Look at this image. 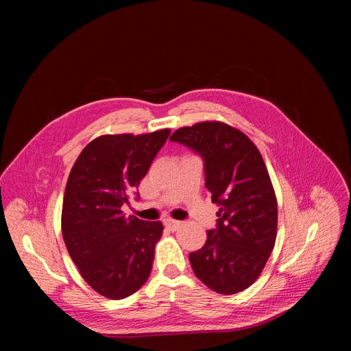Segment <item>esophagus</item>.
Returning <instances> with one entry per match:
<instances>
[{
  "mask_svg": "<svg viewBox=\"0 0 351 351\" xmlns=\"http://www.w3.org/2000/svg\"><path fill=\"white\" fill-rule=\"evenodd\" d=\"M164 224H165V227H167V228L176 231L180 226H182V222H180V221H176V219H171V218H168V219H165V221H164Z\"/></svg>",
  "mask_w": 351,
  "mask_h": 351,
  "instance_id": "obj_1",
  "label": "esophagus"
}]
</instances>
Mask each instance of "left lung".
<instances>
[{
    "label": "left lung",
    "instance_id": "8db88e82",
    "mask_svg": "<svg viewBox=\"0 0 351 351\" xmlns=\"http://www.w3.org/2000/svg\"><path fill=\"white\" fill-rule=\"evenodd\" d=\"M169 141L204 161L205 187L218 205L215 228L189 254L196 277L219 294H236L256 281L277 236V199L258 147L219 121L174 132Z\"/></svg>",
    "mask_w": 351,
    "mask_h": 351
}]
</instances>
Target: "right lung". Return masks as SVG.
<instances>
[{
    "mask_svg": "<svg viewBox=\"0 0 351 351\" xmlns=\"http://www.w3.org/2000/svg\"><path fill=\"white\" fill-rule=\"evenodd\" d=\"M169 130L149 134H105L92 141L74 162L62 200L66 247L82 277L112 300L132 295L152 271L161 221L123 214L139 200L146 176Z\"/></svg>",
    "mask_w": 351,
    "mask_h": 351,
    "instance_id": "obj_1",
    "label": "right lung"
}]
</instances>
